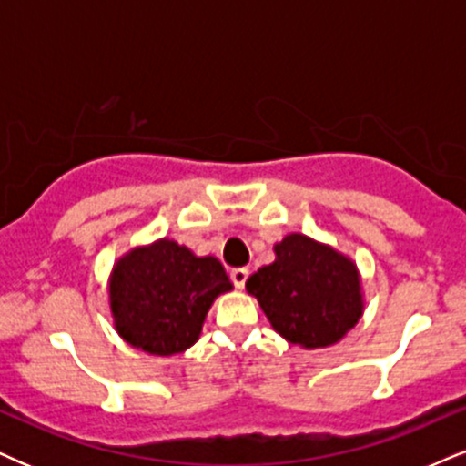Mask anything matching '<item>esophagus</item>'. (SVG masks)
I'll use <instances>...</instances> for the list:
<instances>
[{
  "instance_id": "34e87169",
  "label": "esophagus",
  "mask_w": 466,
  "mask_h": 466,
  "mask_svg": "<svg viewBox=\"0 0 466 466\" xmlns=\"http://www.w3.org/2000/svg\"><path fill=\"white\" fill-rule=\"evenodd\" d=\"M229 276H232L234 284H237L238 289H243V287H245V282H248L249 268H248V267H238V268H232V271H229Z\"/></svg>"
}]
</instances>
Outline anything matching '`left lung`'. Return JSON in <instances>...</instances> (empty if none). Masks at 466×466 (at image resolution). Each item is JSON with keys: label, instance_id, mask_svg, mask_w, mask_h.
Segmentation results:
<instances>
[{"label": "left lung", "instance_id": "8db88e82", "mask_svg": "<svg viewBox=\"0 0 466 466\" xmlns=\"http://www.w3.org/2000/svg\"><path fill=\"white\" fill-rule=\"evenodd\" d=\"M276 260L251 273L256 297L271 328L290 345L319 350L343 340L364 312L362 276L343 251L301 232L273 245Z\"/></svg>", "mask_w": 466, "mask_h": 466}]
</instances>
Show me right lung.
<instances>
[{
    "instance_id": "obj_1",
    "label": "right lung",
    "mask_w": 466,
    "mask_h": 466,
    "mask_svg": "<svg viewBox=\"0 0 466 466\" xmlns=\"http://www.w3.org/2000/svg\"><path fill=\"white\" fill-rule=\"evenodd\" d=\"M232 289L217 256H198L177 240L156 238L112 265V325L127 345L145 354H182L199 340L217 297Z\"/></svg>"
}]
</instances>
